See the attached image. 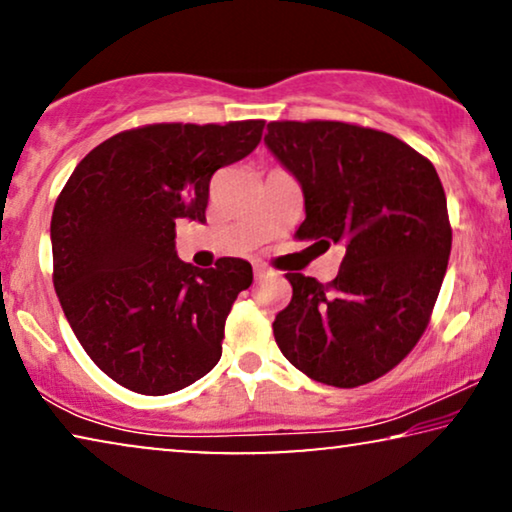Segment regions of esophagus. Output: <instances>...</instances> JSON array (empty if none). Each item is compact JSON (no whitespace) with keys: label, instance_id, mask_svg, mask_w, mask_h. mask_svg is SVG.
<instances>
[{"label":"esophagus","instance_id":"esophagus-1","mask_svg":"<svg viewBox=\"0 0 512 512\" xmlns=\"http://www.w3.org/2000/svg\"><path fill=\"white\" fill-rule=\"evenodd\" d=\"M254 275H256V279H263L265 275H270V270L265 268L263 263H256V265H254Z\"/></svg>","mask_w":512,"mask_h":512}]
</instances>
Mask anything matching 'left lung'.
<instances>
[{
    "label": "left lung",
    "mask_w": 512,
    "mask_h": 512,
    "mask_svg": "<svg viewBox=\"0 0 512 512\" xmlns=\"http://www.w3.org/2000/svg\"><path fill=\"white\" fill-rule=\"evenodd\" d=\"M265 144L298 179V240L345 247L338 277L286 272L272 331L312 380L352 389L389 373L429 326L452 249L436 167L394 135L340 121H272Z\"/></svg>",
    "instance_id": "8db88e82"
}]
</instances>
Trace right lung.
Here are the masks:
<instances>
[{"instance_id": "add662e5", "label": "right lung", "mask_w": 512, "mask_h": 512, "mask_svg": "<svg viewBox=\"0 0 512 512\" xmlns=\"http://www.w3.org/2000/svg\"><path fill=\"white\" fill-rule=\"evenodd\" d=\"M263 125L118 132L76 165L55 200V293L76 340L121 387L165 396L219 363L228 312L254 272L242 258L207 270L184 263L174 228L205 221L212 174L249 156Z\"/></svg>"}]
</instances>
